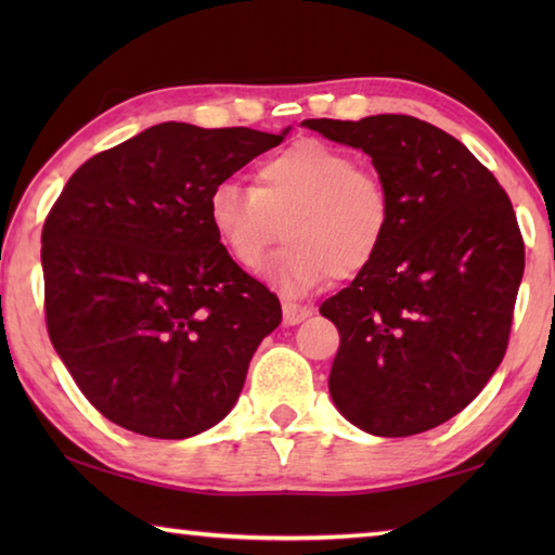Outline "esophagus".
Segmentation results:
<instances>
[{
	"instance_id": "1",
	"label": "esophagus",
	"mask_w": 555,
	"mask_h": 555,
	"mask_svg": "<svg viewBox=\"0 0 555 555\" xmlns=\"http://www.w3.org/2000/svg\"><path fill=\"white\" fill-rule=\"evenodd\" d=\"M284 323L286 325H298L300 321H306L308 315H311L313 311L308 306H298V304H291V300H284Z\"/></svg>"
}]
</instances>
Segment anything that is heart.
<instances>
[{"label":"heart","instance_id":"1","mask_svg":"<svg viewBox=\"0 0 555 555\" xmlns=\"http://www.w3.org/2000/svg\"><path fill=\"white\" fill-rule=\"evenodd\" d=\"M208 220L242 269L259 271L281 240L288 247L269 269L286 294L367 269L391 230V198L379 176L318 139H304L257 166L255 188L218 183Z\"/></svg>","mask_w":555,"mask_h":555}]
</instances>
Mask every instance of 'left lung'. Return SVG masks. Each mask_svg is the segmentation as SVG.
Returning <instances> with one entry per match:
<instances>
[{"label":"left lung","instance_id":"left-lung-1","mask_svg":"<svg viewBox=\"0 0 555 555\" xmlns=\"http://www.w3.org/2000/svg\"><path fill=\"white\" fill-rule=\"evenodd\" d=\"M304 127L362 149L391 198L379 257L321 306L340 333L333 403L372 436L424 434L463 411L506 352L524 276L512 201L465 144L416 117Z\"/></svg>","mask_w":555,"mask_h":555}]
</instances>
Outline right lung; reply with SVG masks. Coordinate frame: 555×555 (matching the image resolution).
Listing matches in <instances>:
<instances>
[{"mask_svg":"<svg viewBox=\"0 0 555 555\" xmlns=\"http://www.w3.org/2000/svg\"><path fill=\"white\" fill-rule=\"evenodd\" d=\"M164 121L82 164L41 234L46 325L102 416L181 440L228 416L279 298L234 264L212 188L288 134Z\"/></svg>","mask_w":555,"mask_h":555,"instance_id":"add662e5","label":"right lung"}]
</instances>
